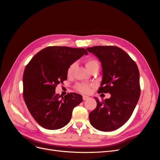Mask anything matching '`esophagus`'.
<instances>
[{
	"instance_id": "1",
	"label": "esophagus",
	"mask_w": 160,
	"mask_h": 160,
	"mask_svg": "<svg viewBox=\"0 0 160 160\" xmlns=\"http://www.w3.org/2000/svg\"><path fill=\"white\" fill-rule=\"evenodd\" d=\"M89 98L88 96H86V95H83V101H85V100H88Z\"/></svg>"
}]
</instances>
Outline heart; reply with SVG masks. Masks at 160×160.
<instances>
[{
    "instance_id": "heart-1",
    "label": "heart",
    "mask_w": 160,
    "mask_h": 160,
    "mask_svg": "<svg viewBox=\"0 0 160 160\" xmlns=\"http://www.w3.org/2000/svg\"><path fill=\"white\" fill-rule=\"evenodd\" d=\"M98 62L95 59H88L85 61V66L88 69L89 71L91 68H92L94 65H98ZM75 64H72L71 65L69 68L67 69V74L69 77L71 76L72 72H73V70L75 69ZM91 88V85L89 84H87V83H77L75 85V89L79 92H81L82 93H88L90 91V89Z\"/></svg>"
}]
</instances>
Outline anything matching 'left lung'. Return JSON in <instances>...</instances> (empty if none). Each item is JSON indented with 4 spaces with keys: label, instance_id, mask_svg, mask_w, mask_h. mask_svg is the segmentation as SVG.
<instances>
[{
    "label": "left lung",
    "instance_id": "8db88e82",
    "mask_svg": "<svg viewBox=\"0 0 160 160\" xmlns=\"http://www.w3.org/2000/svg\"><path fill=\"white\" fill-rule=\"evenodd\" d=\"M99 58L102 65L103 79L98 93H110L111 98L97 101L89 113L92 126L102 132L122 127L132 116L140 96L139 72L135 62L116 46L87 48Z\"/></svg>",
    "mask_w": 160,
    "mask_h": 160
}]
</instances>
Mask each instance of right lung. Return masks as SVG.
Returning a JSON list of instances; mask_svg holds the SVG:
<instances>
[{"mask_svg":"<svg viewBox=\"0 0 160 160\" xmlns=\"http://www.w3.org/2000/svg\"><path fill=\"white\" fill-rule=\"evenodd\" d=\"M88 52L83 48L48 47L34 56L23 73V97L30 113L47 129L63 128L72 109L83 101L76 93L64 97L55 93L58 84L67 80L69 67Z\"/></svg>","mask_w":160,"mask_h":160,"instance_id":"add662e5","label":"right lung"}]
</instances>
